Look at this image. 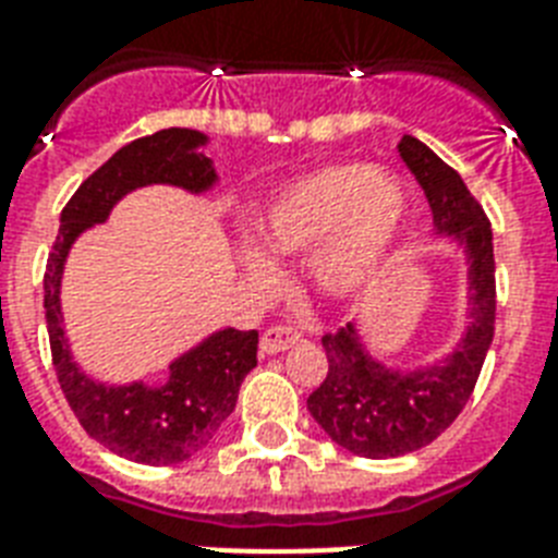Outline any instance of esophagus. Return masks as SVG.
<instances>
[{
    "label": "esophagus",
    "instance_id": "obj_1",
    "mask_svg": "<svg viewBox=\"0 0 558 558\" xmlns=\"http://www.w3.org/2000/svg\"><path fill=\"white\" fill-rule=\"evenodd\" d=\"M301 341V332L292 330V327H269V330H263L260 336V350L266 353V356H271V353H283V350H289L292 344H298Z\"/></svg>",
    "mask_w": 558,
    "mask_h": 558
}]
</instances>
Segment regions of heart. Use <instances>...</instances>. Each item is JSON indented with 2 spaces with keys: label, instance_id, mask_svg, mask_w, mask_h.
<instances>
[{
  "label": "heart",
  "instance_id": "heart-1",
  "mask_svg": "<svg viewBox=\"0 0 558 558\" xmlns=\"http://www.w3.org/2000/svg\"><path fill=\"white\" fill-rule=\"evenodd\" d=\"M408 210L405 185L376 173L371 165H336L301 179L271 202L260 222V240L278 254L310 252L318 289L348 295L379 269L399 222ZM248 278L263 289H278L280 271L257 252H243Z\"/></svg>",
  "mask_w": 558,
  "mask_h": 558
}]
</instances>
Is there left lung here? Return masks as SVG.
Returning a JSON list of instances; mask_svg holds the SVG:
<instances>
[{"label":"left lung","instance_id":"obj_1","mask_svg":"<svg viewBox=\"0 0 558 558\" xmlns=\"http://www.w3.org/2000/svg\"><path fill=\"white\" fill-rule=\"evenodd\" d=\"M399 156L432 205L437 234L454 236L469 257L472 322L458 348L434 365L390 371L371 356L353 324L322 339L330 371L306 399L310 414L341 449L359 458H399L437 440L475 390L495 332L493 228L458 170L405 135Z\"/></svg>","mask_w":558,"mask_h":558}]
</instances>
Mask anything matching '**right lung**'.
<instances>
[{"mask_svg": "<svg viewBox=\"0 0 558 558\" xmlns=\"http://www.w3.org/2000/svg\"><path fill=\"white\" fill-rule=\"evenodd\" d=\"M196 130L170 126L135 138L100 165L60 214L54 248L46 263V324L57 381L89 437L121 458L150 466L182 463L205 449L234 411L245 373L257 365V330H219L170 365L165 385H100L72 362L60 313V278L72 243L104 222L124 193L144 185H177L191 193L217 182Z\"/></svg>", "mask_w": 558, "mask_h": 558, "instance_id": "add662e5", "label": "right lung"}]
</instances>
